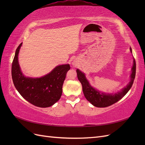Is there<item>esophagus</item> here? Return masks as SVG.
Returning <instances> with one entry per match:
<instances>
[{"label": "esophagus", "instance_id": "obj_1", "mask_svg": "<svg viewBox=\"0 0 145 145\" xmlns=\"http://www.w3.org/2000/svg\"><path fill=\"white\" fill-rule=\"evenodd\" d=\"M72 65H74V64H75V63H74V62H72Z\"/></svg>", "mask_w": 145, "mask_h": 145}]
</instances>
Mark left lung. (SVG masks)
Listing matches in <instances>:
<instances>
[{
  "label": "left lung",
  "instance_id": "1",
  "mask_svg": "<svg viewBox=\"0 0 145 145\" xmlns=\"http://www.w3.org/2000/svg\"><path fill=\"white\" fill-rule=\"evenodd\" d=\"M130 51L132 52L131 48H130ZM135 71L136 64L135 59H134L129 83H128L125 87L123 88L120 91L116 93H106L97 90L90 85L89 81L87 80L85 73L82 72L78 69H77L76 72L78 79L82 85L83 93L88 101H89L93 106L95 107L105 108L117 102L128 93L134 83L135 76Z\"/></svg>",
  "mask_w": 145,
  "mask_h": 145
}]
</instances>
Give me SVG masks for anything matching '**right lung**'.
<instances>
[{"mask_svg": "<svg viewBox=\"0 0 145 145\" xmlns=\"http://www.w3.org/2000/svg\"><path fill=\"white\" fill-rule=\"evenodd\" d=\"M21 43L17 47L12 61L11 75L14 86L28 102L40 108L50 107L60 99L66 75L70 69L69 64L60 65L40 77L25 76L21 71L18 56Z\"/></svg>", "mask_w": 145, "mask_h": 145, "instance_id": "right-lung-1", "label": "right lung"}]
</instances>
